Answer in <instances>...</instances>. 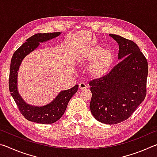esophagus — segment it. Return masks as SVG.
I'll return each instance as SVG.
<instances>
[{
  "label": "esophagus",
  "mask_w": 157,
  "mask_h": 157,
  "mask_svg": "<svg viewBox=\"0 0 157 157\" xmlns=\"http://www.w3.org/2000/svg\"><path fill=\"white\" fill-rule=\"evenodd\" d=\"M86 89V84L83 83V82H82V83L79 84V90H83V89Z\"/></svg>",
  "instance_id": "esophagus-1"
}]
</instances>
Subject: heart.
Returning <instances> with one entry per match:
<instances>
[{"label": "heart", "instance_id": "b5f03b06", "mask_svg": "<svg viewBox=\"0 0 157 157\" xmlns=\"http://www.w3.org/2000/svg\"><path fill=\"white\" fill-rule=\"evenodd\" d=\"M113 61L112 52L103 50L98 45H94L81 51L77 56L75 62L80 67L90 63L87 69L89 77L92 79H100L109 73Z\"/></svg>", "mask_w": 157, "mask_h": 157}]
</instances>
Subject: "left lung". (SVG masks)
I'll use <instances>...</instances> for the list:
<instances>
[{
	"instance_id": "obj_1",
	"label": "left lung",
	"mask_w": 157,
	"mask_h": 157,
	"mask_svg": "<svg viewBox=\"0 0 157 157\" xmlns=\"http://www.w3.org/2000/svg\"><path fill=\"white\" fill-rule=\"evenodd\" d=\"M118 44L121 60L105 78L89 82L90 110L100 123L114 124L127 120L146 96L147 61L134 41L109 34Z\"/></svg>"
}]
</instances>
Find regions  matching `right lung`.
I'll list each match as a JSON object with an SVG mask.
<instances>
[{"label": "right lung", "instance_id": "add662e5", "mask_svg": "<svg viewBox=\"0 0 157 157\" xmlns=\"http://www.w3.org/2000/svg\"><path fill=\"white\" fill-rule=\"evenodd\" d=\"M60 32L52 33H39L32 36L18 48L13 55L10 64L9 89L11 95L22 115L31 122L41 124H51L57 121L64 113L71 98L76 94L78 85L70 89L62 91L51 102L46 105L38 107L26 103L19 94L17 86L18 73L21 62L25 57L34 51L44 43L60 35Z\"/></svg>", "mask_w": 157, "mask_h": 157}]
</instances>
